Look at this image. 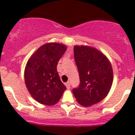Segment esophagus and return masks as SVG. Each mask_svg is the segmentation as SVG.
Wrapping results in <instances>:
<instances>
[{
	"instance_id": "obj_1",
	"label": "esophagus",
	"mask_w": 135,
	"mask_h": 135,
	"mask_svg": "<svg viewBox=\"0 0 135 135\" xmlns=\"http://www.w3.org/2000/svg\"><path fill=\"white\" fill-rule=\"evenodd\" d=\"M65 84V86H66L67 89H70V82H67Z\"/></svg>"
}]
</instances>
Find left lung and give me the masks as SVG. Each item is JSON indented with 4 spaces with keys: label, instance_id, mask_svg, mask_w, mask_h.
<instances>
[{
    "label": "left lung",
    "instance_id": "left-lung-1",
    "mask_svg": "<svg viewBox=\"0 0 135 135\" xmlns=\"http://www.w3.org/2000/svg\"><path fill=\"white\" fill-rule=\"evenodd\" d=\"M80 84L72 90L83 106L97 103L107 96L113 82V70L107 57L98 50L86 46L74 48Z\"/></svg>",
    "mask_w": 135,
    "mask_h": 135
}]
</instances>
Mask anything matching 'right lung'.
<instances>
[{
  "mask_svg": "<svg viewBox=\"0 0 135 135\" xmlns=\"http://www.w3.org/2000/svg\"><path fill=\"white\" fill-rule=\"evenodd\" d=\"M65 51L66 47L61 44H45L31 56L26 64V87L33 98L41 104H56L66 89L57 70V64Z\"/></svg>",
  "mask_w": 135,
  "mask_h": 135,
  "instance_id": "right-lung-1",
  "label": "right lung"
}]
</instances>
